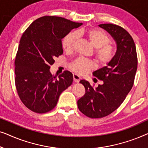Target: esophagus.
<instances>
[{
	"label": "esophagus",
	"instance_id": "esophagus-1",
	"mask_svg": "<svg viewBox=\"0 0 148 148\" xmlns=\"http://www.w3.org/2000/svg\"><path fill=\"white\" fill-rule=\"evenodd\" d=\"M73 81L75 83H78L79 82V81L81 79V77L79 75H77V74H73Z\"/></svg>",
	"mask_w": 148,
	"mask_h": 148
}]
</instances>
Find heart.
I'll use <instances>...</instances> for the list:
<instances>
[{
	"label": "heart",
	"mask_w": 148,
	"mask_h": 148,
	"mask_svg": "<svg viewBox=\"0 0 148 148\" xmlns=\"http://www.w3.org/2000/svg\"><path fill=\"white\" fill-rule=\"evenodd\" d=\"M80 36H86L89 42L95 48L94 56L97 62L104 66L112 60L115 54V48L111 44L110 38L104 32L100 29H79L75 33L68 34L62 40V48L66 52H71L77 40ZM95 68L92 60L84 58H78L70 64L71 70L78 75H86Z\"/></svg>",
	"instance_id": "heart-1"
}]
</instances>
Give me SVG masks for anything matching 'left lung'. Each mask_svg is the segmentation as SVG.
Returning <instances> with one entry per match:
<instances>
[{"label":"left lung","instance_id":"left-lung-1","mask_svg":"<svg viewBox=\"0 0 148 148\" xmlns=\"http://www.w3.org/2000/svg\"><path fill=\"white\" fill-rule=\"evenodd\" d=\"M110 34L116 44V51L107 66L93 73L102 80V85L93 88L88 81L81 80L86 94L77 101L79 110L92 119L108 116L119 108L130 92L137 69V56L134 41L120 26L111 23L99 25Z\"/></svg>","mask_w":148,"mask_h":148}]
</instances>
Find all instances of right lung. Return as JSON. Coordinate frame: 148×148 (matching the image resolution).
Wrapping results in <instances>:
<instances>
[{"mask_svg": "<svg viewBox=\"0 0 148 148\" xmlns=\"http://www.w3.org/2000/svg\"><path fill=\"white\" fill-rule=\"evenodd\" d=\"M82 25L64 18L44 16L22 35L15 60V86L21 102L33 112L52 110L60 95L72 84L73 74L64 71L58 78L50 71L54 58L63 53L62 39Z\"/></svg>", "mask_w": 148, "mask_h": 148, "instance_id": "obj_1", "label": "right lung"}]
</instances>
